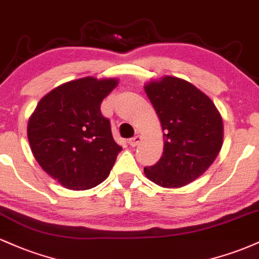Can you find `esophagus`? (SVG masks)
Masks as SVG:
<instances>
[{"label":"esophagus","mask_w":259,"mask_h":259,"mask_svg":"<svg viewBox=\"0 0 259 259\" xmlns=\"http://www.w3.org/2000/svg\"><path fill=\"white\" fill-rule=\"evenodd\" d=\"M141 140H142V138L140 135H136V136H134V138H132L129 140V145L132 147H135V146H138V145L140 144V142H141Z\"/></svg>","instance_id":"esophagus-1"}]
</instances>
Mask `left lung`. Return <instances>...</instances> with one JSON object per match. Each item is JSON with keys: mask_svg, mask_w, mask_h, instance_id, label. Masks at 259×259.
<instances>
[{"mask_svg": "<svg viewBox=\"0 0 259 259\" xmlns=\"http://www.w3.org/2000/svg\"><path fill=\"white\" fill-rule=\"evenodd\" d=\"M162 124L163 156L145 167L147 179L163 187H181L210 167L223 145V120L212 100L186 80L163 76L145 85Z\"/></svg>", "mask_w": 259, "mask_h": 259, "instance_id": "obj_1", "label": "left lung"}]
</instances>
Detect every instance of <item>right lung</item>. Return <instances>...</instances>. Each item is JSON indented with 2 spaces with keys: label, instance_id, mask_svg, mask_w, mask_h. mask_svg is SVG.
Masks as SVG:
<instances>
[{
  "label": "right lung",
  "instance_id": "add662e5",
  "mask_svg": "<svg viewBox=\"0 0 259 259\" xmlns=\"http://www.w3.org/2000/svg\"><path fill=\"white\" fill-rule=\"evenodd\" d=\"M117 79L92 76L65 82L45 95L28 123L32 154L41 168L69 190H89L109 175L121 147L101 103Z\"/></svg>",
  "mask_w": 259,
  "mask_h": 259
}]
</instances>
